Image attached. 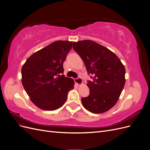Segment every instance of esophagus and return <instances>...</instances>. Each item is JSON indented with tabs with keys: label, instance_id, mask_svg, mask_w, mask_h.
<instances>
[{
	"label": "esophagus",
	"instance_id": "1",
	"mask_svg": "<svg viewBox=\"0 0 150 150\" xmlns=\"http://www.w3.org/2000/svg\"><path fill=\"white\" fill-rule=\"evenodd\" d=\"M74 81H75L76 84L78 86H81V85L83 84V80L81 78H78L75 79Z\"/></svg>",
	"mask_w": 150,
	"mask_h": 150
}]
</instances>
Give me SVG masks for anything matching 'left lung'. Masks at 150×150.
<instances>
[{
	"label": "left lung",
	"mask_w": 150,
	"mask_h": 150,
	"mask_svg": "<svg viewBox=\"0 0 150 150\" xmlns=\"http://www.w3.org/2000/svg\"><path fill=\"white\" fill-rule=\"evenodd\" d=\"M73 49L82 59L88 74L89 95L81 98L88 111L99 114L114 106L125 84V68L119 57L110 49L91 40L73 42Z\"/></svg>",
	"instance_id": "left-lung-1"
}]
</instances>
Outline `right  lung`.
I'll return each mask as SVG.
<instances>
[{
    "label": "right lung",
    "mask_w": 150,
    "mask_h": 150,
    "mask_svg": "<svg viewBox=\"0 0 150 150\" xmlns=\"http://www.w3.org/2000/svg\"><path fill=\"white\" fill-rule=\"evenodd\" d=\"M72 42L57 40L34 53L22 67V83L30 101L42 110L54 111L67 100L74 81L64 75L63 62Z\"/></svg>",
    "instance_id": "add662e5"
}]
</instances>
